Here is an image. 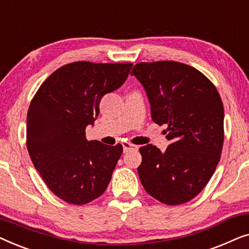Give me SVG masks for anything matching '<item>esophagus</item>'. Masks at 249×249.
<instances>
[{"label": "esophagus", "mask_w": 249, "mask_h": 249, "mask_svg": "<svg viewBox=\"0 0 249 249\" xmlns=\"http://www.w3.org/2000/svg\"><path fill=\"white\" fill-rule=\"evenodd\" d=\"M137 149H138V146L129 144V142H124V153L130 152V151H137Z\"/></svg>", "instance_id": "esophagus-1"}]
</instances>
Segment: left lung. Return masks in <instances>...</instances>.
<instances>
[{
    "mask_svg": "<svg viewBox=\"0 0 249 249\" xmlns=\"http://www.w3.org/2000/svg\"><path fill=\"white\" fill-rule=\"evenodd\" d=\"M132 76L145 88L152 120L165 124L170 145L139 148L138 175L152 197L166 205L189 202L215 171L223 146L224 108L216 88L202 72L175 61L137 63Z\"/></svg>",
    "mask_w": 249,
    "mask_h": 249,
    "instance_id": "8db88e82",
    "label": "left lung"
}]
</instances>
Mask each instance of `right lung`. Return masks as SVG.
Here are the masks:
<instances>
[{"mask_svg": "<svg viewBox=\"0 0 249 249\" xmlns=\"http://www.w3.org/2000/svg\"><path fill=\"white\" fill-rule=\"evenodd\" d=\"M131 63L79 61L54 71L42 84L27 114V148L54 195L83 205L100 197L122 154V145L88 142L105 94L120 88Z\"/></svg>", "mask_w": 249, "mask_h": 249, "instance_id": "1", "label": "right lung"}]
</instances>
